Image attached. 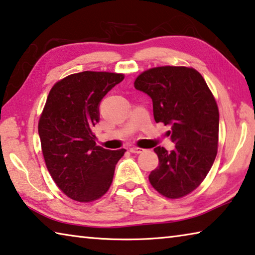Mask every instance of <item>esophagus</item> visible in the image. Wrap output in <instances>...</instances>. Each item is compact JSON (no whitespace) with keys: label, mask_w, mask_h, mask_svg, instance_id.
Listing matches in <instances>:
<instances>
[{"label":"esophagus","mask_w":255,"mask_h":255,"mask_svg":"<svg viewBox=\"0 0 255 255\" xmlns=\"http://www.w3.org/2000/svg\"><path fill=\"white\" fill-rule=\"evenodd\" d=\"M129 150H130V152L133 153V154H140V153L144 152V149L139 148V147H130V148H129Z\"/></svg>","instance_id":"34e87169"}]
</instances>
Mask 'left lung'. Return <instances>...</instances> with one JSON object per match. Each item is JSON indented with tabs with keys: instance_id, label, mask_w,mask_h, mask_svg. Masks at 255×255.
<instances>
[{
	"instance_id": "1",
	"label": "left lung",
	"mask_w": 255,
	"mask_h": 255,
	"mask_svg": "<svg viewBox=\"0 0 255 255\" xmlns=\"http://www.w3.org/2000/svg\"><path fill=\"white\" fill-rule=\"evenodd\" d=\"M135 89L153 101L156 123L170 126L171 152L154 148L158 166L150 184L170 199L192 192L204 181L217 155L219 112L199 72L183 66L150 68L137 77Z\"/></svg>"
}]
</instances>
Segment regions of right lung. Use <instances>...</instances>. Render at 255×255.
Returning <instances> with one entry per match:
<instances>
[{"label":"right lung","mask_w":255,"mask_h":255,"mask_svg":"<svg viewBox=\"0 0 255 255\" xmlns=\"http://www.w3.org/2000/svg\"><path fill=\"white\" fill-rule=\"evenodd\" d=\"M123 74L81 72L51 88L38 125L46 166L71 199L90 202L110 188L115 167L126 149L97 146L93 127L100 102L124 80Z\"/></svg>","instance_id":"right-lung-1"}]
</instances>
